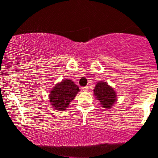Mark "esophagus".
I'll return each mask as SVG.
<instances>
[{"instance_id":"esophagus-1","label":"esophagus","mask_w":158,"mask_h":158,"mask_svg":"<svg viewBox=\"0 0 158 158\" xmlns=\"http://www.w3.org/2000/svg\"><path fill=\"white\" fill-rule=\"evenodd\" d=\"M88 88H89V87H88V85H86V86H85V87L82 88V90H84V91H87V90H88Z\"/></svg>"}]
</instances>
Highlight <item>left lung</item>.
<instances>
[{"label":"left lung","mask_w":158,"mask_h":158,"mask_svg":"<svg viewBox=\"0 0 158 158\" xmlns=\"http://www.w3.org/2000/svg\"><path fill=\"white\" fill-rule=\"evenodd\" d=\"M94 94L100 102L101 106L105 109H111L117 101V95L115 90L106 82H98L95 86Z\"/></svg>","instance_id":"left-lung-1"}]
</instances>
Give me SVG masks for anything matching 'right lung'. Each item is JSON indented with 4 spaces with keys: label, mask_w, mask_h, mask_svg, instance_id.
Instances as JSON below:
<instances>
[{
    "label": "right lung",
    "mask_w": 158,
    "mask_h": 158,
    "mask_svg": "<svg viewBox=\"0 0 158 158\" xmlns=\"http://www.w3.org/2000/svg\"><path fill=\"white\" fill-rule=\"evenodd\" d=\"M80 89L70 79H64L52 88L49 94V101L54 109L64 111L76 96Z\"/></svg>",
    "instance_id": "add662e5"
}]
</instances>
